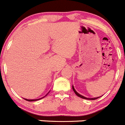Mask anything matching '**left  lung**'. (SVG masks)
I'll list each match as a JSON object with an SVG mask.
<instances>
[{
	"label": "left lung",
	"mask_w": 125,
	"mask_h": 125,
	"mask_svg": "<svg viewBox=\"0 0 125 125\" xmlns=\"http://www.w3.org/2000/svg\"><path fill=\"white\" fill-rule=\"evenodd\" d=\"M73 89L74 92L75 93V94H76V95L80 97V98H83V99H86V100H96V99H98V98H99V97H97V98H86V97L83 96H82V95H81V94H79L77 92V91H76V90H75V89H74V88L73 86Z\"/></svg>",
	"instance_id": "1"
}]
</instances>
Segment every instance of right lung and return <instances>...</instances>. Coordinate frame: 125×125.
<instances>
[{"instance_id":"obj_1","label":"right lung","mask_w":125,"mask_h":125,"mask_svg":"<svg viewBox=\"0 0 125 125\" xmlns=\"http://www.w3.org/2000/svg\"><path fill=\"white\" fill-rule=\"evenodd\" d=\"M47 94H48V93H47ZM47 94H46V95H47ZM44 97H45V96H44ZM44 97H42V98H39V99H37V100H27V99H24V100H25L26 101H37V100H41V99L43 98Z\"/></svg>"}]
</instances>
